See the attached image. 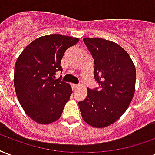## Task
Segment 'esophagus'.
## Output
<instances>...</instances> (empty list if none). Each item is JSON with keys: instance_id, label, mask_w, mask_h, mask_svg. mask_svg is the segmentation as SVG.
Returning a JSON list of instances; mask_svg holds the SVG:
<instances>
[{"instance_id": "34e87169", "label": "esophagus", "mask_w": 155, "mask_h": 155, "mask_svg": "<svg viewBox=\"0 0 155 155\" xmlns=\"http://www.w3.org/2000/svg\"><path fill=\"white\" fill-rule=\"evenodd\" d=\"M79 87H80V85H78V84H72L73 89H75H75H77Z\"/></svg>"}]
</instances>
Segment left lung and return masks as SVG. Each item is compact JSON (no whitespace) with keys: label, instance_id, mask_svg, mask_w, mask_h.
<instances>
[{"label":"left lung","instance_id":"obj_1","mask_svg":"<svg viewBox=\"0 0 155 155\" xmlns=\"http://www.w3.org/2000/svg\"><path fill=\"white\" fill-rule=\"evenodd\" d=\"M94 60V78L99 88L89 89L79 101L83 120L93 127H105L122 116L135 93L136 68L118 44L101 38H84Z\"/></svg>","mask_w":155,"mask_h":155}]
</instances>
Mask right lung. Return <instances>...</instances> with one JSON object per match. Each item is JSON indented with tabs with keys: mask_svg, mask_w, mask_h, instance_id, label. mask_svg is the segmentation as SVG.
Returning a JSON list of instances; mask_svg holds the SVG:
<instances>
[{
	"mask_svg": "<svg viewBox=\"0 0 155 155\" xmlns=\"http://www.w3.org/2000/svg\"><path fill=\"white\" fill-rule=\"evenodd\" d=\"M80 41L60 34L47 35L31 42L18 58L14 84L18 100L31 119L41 124L55 122L72 89L69 84L54 80L62 71L65 51Z\"/></svg>",
	"mask_w": 155,
	"mask_h": 155,
	"instance_id": "1",
	"label": "right lung"
}]
</instances>
